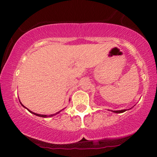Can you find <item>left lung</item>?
Instances as JSON below:
<instances>
[{
  "mask_svg": "<svg viewBox=\"0 0 157 157\" xmlns=\"http://www.w3.org/2000/svg\"><path fill=\"white\" fill-rule=\"evenodd\" d=\"M126 110V109H121V110H114V111H113V112H114L116 113H121L125 112Z\"/></svg>",
  "mask_w": 157,
  "mask_h": 157,
  "instance_id": "1",
  "label": "left lung"
}]
</instances>
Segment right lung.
Wrapping results in <instances>:
<instances>
[{
  "instance_id": "1",
  "label": "right lung",
  "mask_w": 157,
  "mask_h": 157,
  "mask_svg": "<svg viewBox=\"0 0 157 157\" xmlns=\"http://www.w3.org/2000/svg\"><path fill=\"white\" fill-rule=\"evenodd\" d=\"M21 105H22V104H21ZM22 106H23L24 107H25L24 106V105H22ZM26 108V107H25ZM28 110L29 111V112H31V113H33V114H34V115H36V116H39V117H43V118H47V117H48V116H46V115H40V114H36V113H33V112H31V110H29V109H28ZM60 112H58L57 113H56V114H52V115H50V116H49V117H51V116H56V114H58V113H59Z\"/></svg>"
}]
</instances>
